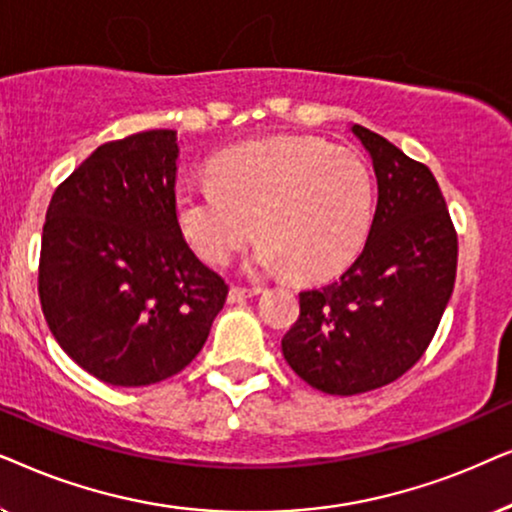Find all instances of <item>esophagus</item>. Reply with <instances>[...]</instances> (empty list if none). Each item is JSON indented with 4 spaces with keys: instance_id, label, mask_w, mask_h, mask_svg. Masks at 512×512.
<instances>
[{
    "instance_id": "esophagus-1",
    "label": "esophagus",
    "mask_w": 512,
    "mask_h": 512,
    "mask_svg": "<svg viewBox=\"0 0 512 512\" xmlns=\"http://www.w3.org/2000/svg\"><path fill=\"white\" fill-rule=\"evenodd\" d=\"M262 288H238V285H234V288L229 290V304H238V302H245V299L260 295Z\"/></svg>"
}]
</instances>
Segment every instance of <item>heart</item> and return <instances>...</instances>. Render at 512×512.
I'll list each match as a JSON object with an SVG mask.
<instances>
[{"instance_id":"b5f03b06","label":"heart","mask_w":512,"mask_h":512,"mask_svg":"<svg viewBox=\"0 0 512 512\" xmlns=\"http://www.w3.org/2000/svg\"><path fill=\"white\" fill-rule=\"evenodd\" d=\"M175 213L206 262H227L257 224V269L316 281L358 255L372 222V180L356 154L320 140H257L217 156L213 180L177 187Z\"/></svg>"}]
</instances>
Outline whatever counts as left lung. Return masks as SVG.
<instances>
[{"mask_svg":"<svg viewBox=\"0 0 512 512\" xmlns=\"http://www.w3.org/2000/svg\"><path fill=\"white\" fill-rule=\"evenodd\" d=\"M377 175V210L358 260L335 283L299 292L283 356L330 395L386 386L431 344L456 278V231L438 182L381 135L353 124Z\"/></svg>","mask_w":512,"mask_h":512,"instance_id":"obj_1","label":"left lung"}]
</instances>
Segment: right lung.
Here are the masks:
<instances>
[{
    "mask_svg": "<svg viewBox=\"0 0 512 512\" xmlns=\"http://www.w3.org/2000/svg\"><path fill=\"white\" fill-rule=\"evenodd\" d=\"M177 133L100 145L46 210L39 299L67 356L112 386H149L192 363L227 283L182 236Z\"/></svg>",
    "mask_w": 512,
    "mask_h": 512,
    "instance_id": "obj_1",
    "label": "right lung"
}]
</instances>
